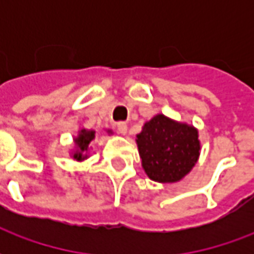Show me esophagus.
I'll return each instance as SVG.
<instances>
[{"label": "esophagus", "instance_id": "34e87169", "mask_svg": "<svg viewBox=\"0 0 254 254\" xmlns=\"http://www.w3.org/2000/svg\"><path fill=\"white\" fill-rule=\"evenodd\" d=\"M117 129H118V132L121 133V134H127V125L125 122H118L117 124Z\"/></svg>", "mask_w": 254, "mask_h": 254}]
</instances>
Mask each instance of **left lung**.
I'll use <instances>...</instances> for the list:
<instances>
[{"mask_svg": "<svg viewBox=\"0 0 254 254\" xmlns=\"http://www.w3.org/2000/svg\"><path fill=\"white\" fill-rule=\"evenodd\" d=\"M136 143L145 174L160 184L181 181L194 167L201 149L196 127L165 114L145 122Z\"/></svg>", "mask_w": 254, "mask_h": 254, "instance_id": "1", "label": "left lung"}]
</instances>
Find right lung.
Here are the masks:
<instances>
[{
  "label": "right lung",
  "mask_w": 254,
  "mask_h": 254,
  "mask_svg": "<svg viewBox=\"0 0 254 254\" xmlns=\"http://www.w3.org/2000/svg\"><path fill=\"white\" fill-rule=\"evenodd\" d=\"M107 133L110 134L111 130H107ZM95 138V130L92 129H80L77 136L73 137V143H74V148L70 152V156L73 159L81 162V160L88 158L89 152V144Z\"/></svg>",
  "instance_id": "obj_1"
}]
</instances>
